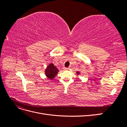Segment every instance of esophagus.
<instances>
[{
    "label": "esophagus",
    "instance_id": "esophagus-1",
    "mask_svg": "<svg viewBox=\"0 0 127 127\" xmlns=\"http://www.w3.org/2000/svg\"><path fill=\"white\" fill-rule=\"evenodd\" d=\"M64 70H69V68H66V67H64Z\"/></svg>",
    "mask_w": 127,
    "mask_h": 127
}]
</instances>
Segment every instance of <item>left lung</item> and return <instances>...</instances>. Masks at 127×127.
Instances as JSON below:
<instances>
[{"label":"left lung","instance_id":"1","mask_svg":"<svg viewBox=\"0 0 127 127\" xmlns=\"http://www.w3.org/2000/svg\"><path fill=\"white\" fill-rule=\"evenodd\" d=\"M76 73H77V75L80 74V72H79V71H77Z\"/></svg>","mask_w":127,"mask_h":127}]
</instances>
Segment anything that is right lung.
I'll use <instances>...</instances> for the list:
<instances>
[{
  "label": "right lung",
  "mask_w": 127,
  "mask_h": 127,
  "mask_svg": "<svg viewBox=\"0 0 127 127\" xmlns=\"http://www.w3.org/2000/svg\"><path fill=\"white\" fill-rule=\"evenodd\" d=\"M58 71V69L55 66V65L53 64H49L47 69H45V74L47 77L52 80L53 79V78L55 77V76L57 75Z\"/></svg>",
  "instance_id": "1"
}]
</instances>
